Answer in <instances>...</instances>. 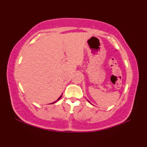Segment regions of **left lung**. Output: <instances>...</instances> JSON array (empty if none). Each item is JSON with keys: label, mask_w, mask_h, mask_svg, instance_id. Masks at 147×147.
<instances>
[{"label": "left lung", "mask_w": 147, "mask_h": 147, "mask_svg": "<svg viewBox=\"0 0 147 147\" xmlns=\"http://www.w3.org/2000/svg\"><path fill=\"white\" fill-rule=\"evenodd\" d=\"M88 102H89V100H88ZM90 103H91V102H90Z\"/></svg>", "instance_id": "1"}]
</instances>
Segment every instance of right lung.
Segmentation results:
<instances>
[{
  "instance_id": "right-lung-1",
  "label": "right lung",
  "mask_w": 147,
  "mask_h": 147,
  "mask_svg": "<svg viewBox=\"0 0 147 147\" xmlns=\"http://www.w3.org/2000/svg\"><path fill=\"white\" fill-rule=\"evenodd\" d=\"M61 96H62V94H61V95L60 96H59V97L58 98V100H56V101H55V102H53V103H51V104H54V103H55V102H57V101H58V100H59V99H60V98H61Z\"/></svg>"
}]
</instances>
